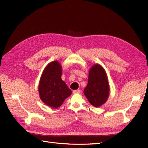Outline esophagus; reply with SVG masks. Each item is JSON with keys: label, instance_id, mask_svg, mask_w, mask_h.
<instances>
[{"label": "esophagus", "instance_id": "esophagus-1", "mask_svg": "<svg viewBox=\"0 0 148 148\" xmlns=\"http://www.w3.org/2000/svg\"><path fill=\"white\" fill-rule=\"evenodd\" d=\"M74 94H79L80 93V89H77V90H73Z\"/></svg>", "mask_w": 148, "mask_h": 148}]
</instances>
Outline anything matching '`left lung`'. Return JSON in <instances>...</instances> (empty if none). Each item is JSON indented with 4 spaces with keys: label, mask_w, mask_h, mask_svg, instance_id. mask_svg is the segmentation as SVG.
Wrapping results in <instances>:
<instances>
[{
    "label": "left lung",
    "mask_w": 148,
    "mask_h": 148,
    "mask_svg": "<svg viewBox=\"0 0 148 148\" xmlns=\"http://www.w3.org/2000/svg\"><path fill=\"white\" fill-rule=\"evenodd\" d=\"M84 94L89 102L95 107L106 103L109 95V85L106 72L101 65L97 64L90 68Z\"/></svg>",
    "instance_id": "obj_1"
}]
</instances>
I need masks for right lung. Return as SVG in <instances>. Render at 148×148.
<instances>
[{
	"mask_svg": "<svg viewBox=\"0 0 148 148\" xmlns=\"http://www.w3.org/2000/svg\"><path fill=\"white\" fill-rule=\"evenodd\" d=\"M62 66L58 61L50 63L44 70L39 85L41 99L54 108L60 107L71 94L66 83L62 80Z\"/></svg>",
	"mask_w": 148,
	"mask_h": 148,
	"instance_id": "add662e5",
	"label": "right lung"
}]
</instances>
